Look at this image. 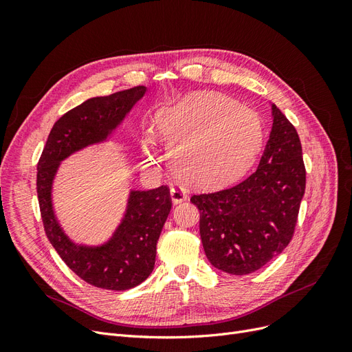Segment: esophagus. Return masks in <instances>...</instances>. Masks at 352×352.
<instances>
[{"label": "esophagus", "mask_w": 352, "mask_h": 352, "mask_svg": "<svg viewBox=\"0 0 352 352\" xmlns=\"http://www.w3.org/2000/svg\"><path fill=\"white\" fill-rule=\"evenodd\" d=\"M170 197H172V201L175 202V204H179V202H182L188 198L186 192L182 189V188H172V190H170Z\"/></svg>", "instance_id": "34e87169"}]
</instances>
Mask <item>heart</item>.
I'll return each mask as SVG.
<instances>
[{"label":"heart","mask_w":352,"mask_h":352,"mask_svg":"<svg viewBox=\"0 0 352 352\" xmlns=\"http://www.w3.org/2000/svg\"><path fill=\"white\" fill-rule=\"evenodd\" d=\"M158 136L170 146V166L184 182L210 188L241 175L263 142L260 117L247 105L219 94H197L155 113ZM148 162H157V138L142 144Z\"/></svg>","instance_id":"b5f03b06"}]
</instances>
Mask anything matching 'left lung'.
Instances as JSON below:
<instances>
[{"label":"left lung","instance_id":"8db88e82","mask_svg":"<svg viewBox=\"0 0 352 352\" xmlns=\"http://www.w3.org/2000/svg\"><path fill=\"white\" fill-rule=\"evenodd\" d=\"M273 126L258 167L242 182L190 201L199 210L207 258L229 274H248L289 245L305 192L302 146L294 124L272 105Z\"/></svg>","mask_w":352,"mask_h":352}]
</instances>
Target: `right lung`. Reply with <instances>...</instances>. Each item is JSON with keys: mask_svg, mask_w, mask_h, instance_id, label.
I'll return each instance as SVG.
<instances>
[{"mask_svg": "<svg viewBox=\"0 0 352 352\" xmlns=\"http://www.w3.org/2000/svg\"><path fill=\"white\" fill-rule=\"evenodd\" d=\"M145 91V87H135L91 98L63 114L52 126L38 162L36 192L47 238L73 273L101 289H131L151 274L157 241L172 210L170 189L163 185L151 190H132L124 219L113 238L101 247H83L74 245L57 223L51 186L61 160L107 140Z\"/></svg>", "mask_w": 352, "mask_h": 352, "instance_id": "right-lung-1", "label": "right lung"}]
</instances>
